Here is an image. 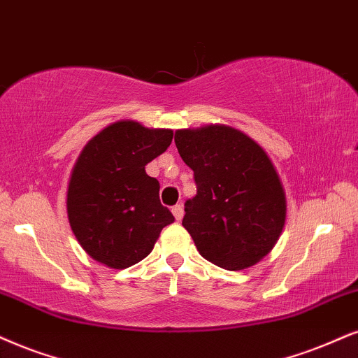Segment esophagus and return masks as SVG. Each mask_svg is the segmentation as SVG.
Masks as SVG:
<instances>
[{
    "label": "esophagus",
    "mask_w": 358,
    "mask_h": 358,
    "mask_svg": "<svg viewBox=\"0 0 358 358\" xmlns=\"http://www.w3.org/2000/svg\"><path fill=\"white\" fill-rule=\"evenodd\" d=\"M171 213H173L175 220L180 221L183 218V206L182 205H175L173 208H171Z\"/></svg>",
    "instance_id": "34e87169"
}]
</instances>
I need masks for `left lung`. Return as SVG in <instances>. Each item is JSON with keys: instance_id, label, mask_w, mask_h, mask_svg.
<instances>
[{"instance_id": "left-lung-1", "label": "left lung", "mask_w": 358, "mask_h": 358, "mask_svg": "<svg viewBox=\"0 0 358 358\" xmlns=\"http://www.w3.org/2000/svg\"><path fill=\"white\" fill-rule=\"evenodd\" d=\"M175 143L196 182L182 221L196 250L228 271L255 266L278 243L287 213L268 153L250 135L221 124L176 130Z\"/></svg>"}]
</instances>
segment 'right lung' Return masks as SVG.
<instances>
[{
	"label": "right lung",
	"mask_w": 358,
	"mask_h": 358,
	"mask_svg": "<svg viewBox=\"0 0 358 358\" xmlns=\"http://www.w3.org/2000/svg\"><path fill=\"white\" fill-rule=\"evenodd\" d=\"M173 130L135 120L107 125L85 143L67 185V218L83 250L101 264L125 269L150 255L175 221L145 165L170 147Z\"/></svg>",
	"instance_id": "right-lung-1"
}]
</instances>
